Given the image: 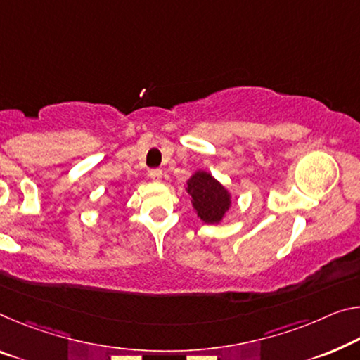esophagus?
<instances>
[{"label":"esophagus","instance_id":"1","mask_svg":"<svg viewBox=\"0 0 360 360\" xmlns=\"http://www.w3.org/2000/svg\"><path fill=\"white\" fill-rule=\"evenodd\" d=\"M149 178H150L152 181H155V182H160V181H162V178H163L162 169H150Z\"/></svg>","mask_w":360,"mask_h":360}]
</instances>
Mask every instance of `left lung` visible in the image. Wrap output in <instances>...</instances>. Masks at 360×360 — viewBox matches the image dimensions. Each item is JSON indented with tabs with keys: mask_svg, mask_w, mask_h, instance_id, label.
I'll return each mask as SVG.
<instances>
[{
	"mask_svg": "<svg viewBox=\"0 0 360 360\" xmlns=\"http://www.w3.org/2000/svg\"><path fill=\"white\" fill-rule=\"evenodd\" d=\"M186 192L191 195L197 218H200L205 224H219L232 207L231 192L205 169H197L187 179Z\"/></svg>",
	"mask_w": 360,
	"mask_h": 360,
	"instance_id": "8db88e82",
	"label": "left lung"
}]
</instances>
